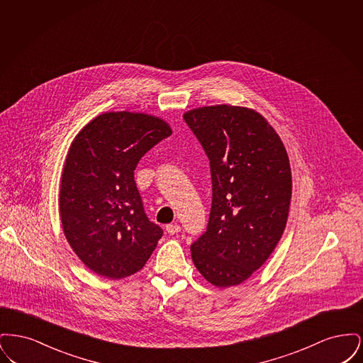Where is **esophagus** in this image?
Instances as JSON below:
<instances>
[{
    "label": "esophagus",
    "instance_id": "obj_1",
    "mask_svg": "<svg viewBox=\"0 0 363 363\" xmlns=\"http://www.w3.org/2000/svg\"><path fill=\"white\" fill-rule=\"evenodd\" d=\"M166 231H167L170 235H174V234H177V233H179V231H181V227L177 225V223H174V225H166Z\"/></svg>",
    "mask_w": 363,
    "mask_h": 363
}]
</instances>
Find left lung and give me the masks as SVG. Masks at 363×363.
Segmentation results:
<instances>
[{
	"label": "left lung",
	"instance_id": "1",
	"mask_svg": "<svg viewBox=\"0 0 363 363\" xmlns=\"http://www.w3.org/2000/svg\"><path fill=\"white\" fill-rule=\"evenodd\" d=\"M184 120L211 167L207 231L190 246L199 272L216 287L252 277L280 241L291 200V169L275 129L257 111L218 104Z\"/></svg>",
	"mask_w": 363,
	"mask_h": 363
}]
</instances>
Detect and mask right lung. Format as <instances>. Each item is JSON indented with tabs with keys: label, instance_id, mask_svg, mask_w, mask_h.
<instances>
[{
	"label": "right lung",
	"instance_id": "1",
	"mask_svg": "<svg viewBox=\"0 0 363 363\" xmlns=\"http://www.w3.org/2000/svg\"><path fill=\"white\" fill-rule=\"evenodd\" d=\"M172 135L167 122L111 111L88 122L70 144L61 177L60 215L70 247L107 279L138 272L163 235L143 207L138 160Z\"/></svg>",
	"mask_w": 363,
	"mask_h": 363
}]
</instances>
